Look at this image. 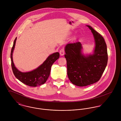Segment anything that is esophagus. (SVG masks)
I'll use <instances>...</instances> for the list:
<instances>
[{"instance_id": "34e87169", "label": "esophagus", "mask_w": 121, "mask_h": 121, "mask_svg": "<svg viewBox=\"0 0 121 121\" xmlns=\"http://www.w3.org/2000/svg\"><path fill=\"white\" fill-rule=\"evenodd\" d=\"M60 53L61 55H63L65 54V50L64 48H62L60 51Z\"/></svg>"}]
</instances>
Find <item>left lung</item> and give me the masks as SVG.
<instances>
[{
    "label": "left lung",
    "instance_id": "1",
    "mask_svg": "<svg viewBox=\"0 0 121 121\" xmlns=\"http://www.w3.org/2000/svg\"><path fill=\"white\" fill-rule=\"evenodd\" d=\"M93 34L95 42L93 54H82V44L79 41L70 43L65 47L67 73L74 85L86 86L97 82L101 78L108 62L107 45L103 37L90 26H86Z\"/></svg>",
    "mask_w": 121,
    "mask_h": 121
}]
</instances>
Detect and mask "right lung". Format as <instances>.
I'll return each mask as SVG.
<instances>
[{"label":"right lung","instance_id":"add662e5","mask_svg":"<svg viewBox=\"0 0 121 121\" xmlns=\"http://www.w3.org/2000/svg\"><path fill=\"white\" fill-rule=\"evenodd\" d=\"M15 38L11 52V66L15 76L24 84L31 86H36L44 84L48 80L53 63L59 59L60 53L58 52L51 54L43 63L37 69L29 72L23 73L18 70L15 67L13 60V53L15 47Z\"/></svg>","mask_w":121,"mask_h":121}]
</instances>
